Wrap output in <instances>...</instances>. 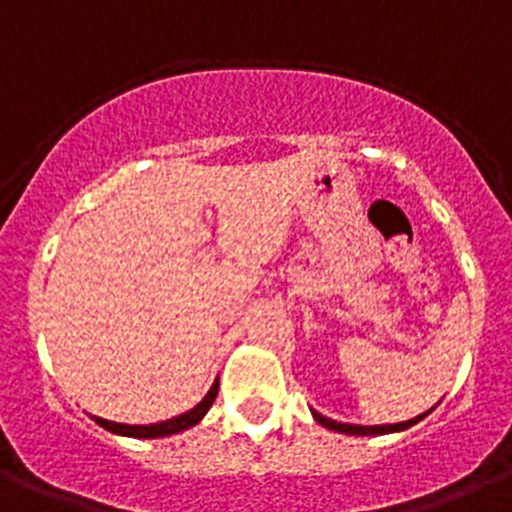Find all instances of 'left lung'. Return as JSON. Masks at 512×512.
Listing matches in <instances>:
<instances>
[{
	"mask_svg": "<svg viewBox=\"0 0 512 512\" xmlns=\"http://www.w3.org/2000/svg\"><path fill=\"white\" fill-rule=\"evenodd\" d=\"M432 412V409H429ZM427 412V414H429ZM427 414H419V417L409 419V422H399V424H379V427H361V424H341V422H333V419L323 417V414L313 412L315 422L323 424L326 429H333V432H341V434H358V437H366V434H389V432H401V429H409L412 424H417L419 419H424Z\"/></svg>",
	"mask_w": 512,
	"mask_h": 512,
	"instance_id": "1",
	"label": "left lung"
}]
</instances>
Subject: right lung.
<instances>
[{"label": "right lung", "mask_w": 512, "mask_h": 512, "mask_svg": "<svg viewBox=\"0 0 512 512\" xmlns=\"http://www.w3.org/2000/svg\"><path fill=\"white\" fill-rule=\"evenodd\" d=\"M217 391H219V381H214L212 389L207 391V396H204L202 401H199L197 407L189 409V412L179 414V417L169 419V422H161V424H118V422H108V419H100V417H93L95 424H100L103 429H108V432L113 434H123V437H138V439H154V437H169V434H176V432H184V429L194 427L197 422H202L204 414L209 412V407H212V401L217 399Z\"/></svg>", "instance_id": "right-lung-1"}]
</instances>
